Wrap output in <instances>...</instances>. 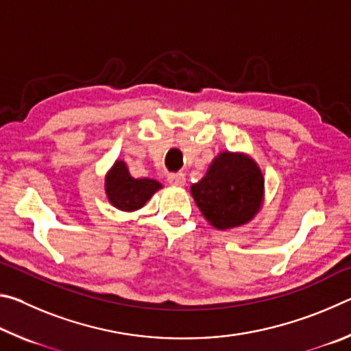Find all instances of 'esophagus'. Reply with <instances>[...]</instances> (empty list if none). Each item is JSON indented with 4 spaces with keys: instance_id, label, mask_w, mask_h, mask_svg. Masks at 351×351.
<instances>
[{
    "instance_id": "obj_1",
    "label": "esophagus",
    "mask_w": 351,
    "mask_h": 351,
    "mask_svg": "<svg viewBox=\"0 0 351 351\" xmlns=\"http://www.w3.org/2000/svg\"><path fill=\"white\" fill-rule=\"evenodd\" d=\"M169 184L173 187H182L186 184V176L184 173H171L169 176Z\"/></svg>"
}]
</instances>
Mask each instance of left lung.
<instances>
[{
  "instance_id": "obj_1",
  "label": "left lung",
  "mask_w": 351,
  "mask_h": 351,
  "mask_svg": "<svg viewBox=\"0 0 351 351\" xmlns=\"http://www.w3.org/2000/svg\"><path fill=\"white\" fill-rule=\"evenodd\" d=\"M190 193L206 221L218 230L247 224L265 201V176L246 153H218Z\"/></svg>"
}]
</instances>
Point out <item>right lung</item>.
Wrapping results in <instances>:
<instances>
[{
    "label": "right lung",
    "instance_id": "add662e5",
    "mask_svg": "<svg viewBox=\"0 0 351 351\" xmlns=\"http://www.w3.org/2000/svg\"><path fill=\"white\" fill-rule=\"evenodd\" d=\"M162 184L150 178H133L127 164L116 159L105 175V193L110 204L122 212H134L144 207Z\"/></svg>",
    "mask_w": 351,
    "mask_h": 351
}]
</instances>
